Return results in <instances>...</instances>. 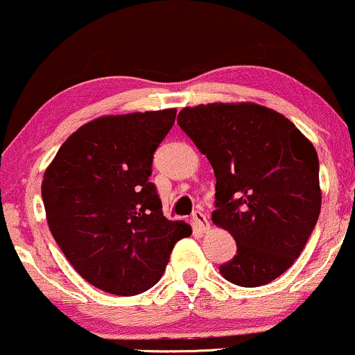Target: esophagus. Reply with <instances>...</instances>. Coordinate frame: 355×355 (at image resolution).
Masks as SVG:
<instances>
[{"label":"esophagus","mask_w":355,"mask_h":355,"mask_svg":"<svg viewBox=\"0 0 355 355\" xmlns=\"http://www.w3.org/2000/svg\"><path fill=\"white\" fill-rule=\"evenodd\" d=\"M193 220H194V226L199 229L201 232H207L209 231V220H207L206 214L201 211H196L193 214Z\"/></svg>","instance_id":"obj_1"}]
</instances>
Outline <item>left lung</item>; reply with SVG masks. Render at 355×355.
Segmentation results:
<instances>
[{
  "label": "left lung",
  "instance_id": "1",
  "mask_svg": "<svg viewBox=\"0 0 355 355\" xmlns=\"http://www.w3.org/2000/svg\"><path fill=\"white\" fill-rule=\"evenodd\" d=\"M178 124L211 162L212 223L237 254L226 281L257 287L284 274L318 223L322 193L312 143L281 112L256 103H209L179 111Z\"/></svg>",
  "mask_w": 355,
  "mask_h": 355
}]
</instances>
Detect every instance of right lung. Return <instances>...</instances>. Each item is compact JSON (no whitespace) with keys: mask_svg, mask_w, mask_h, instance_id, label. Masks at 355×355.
I'll return each mask as SVG.
<instances>
[{"mask_svg":"<svg viewBox=\"0 0 355 355\" xmlns=\"http://www.w3.org/2000/svg\"><path fill=\"white\" fill-rule=\"evenodd\" d=\"M176 110L110 114L83 124L44 171L49 231L83 279L104 293L136 295L159 281L174 244L193 234L162 214L149 182L153 154Z\"/></svg>","mask_w":355,"mask_h":355,"instance_id":"obj_1","label":"right lung"}]
</instances>
